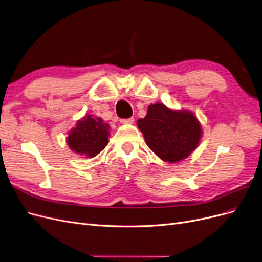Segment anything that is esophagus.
Here are the masks:
<instances>
[{"label": "esophagus", "instance_id": "34e87169", "mask_svg": "<svg viewBox=\"0 0 262 262\" xmlns=\"http://www.w3.org/2000/svg\"><path fill=\"white\" fill-rule=\"evenodd\" d=\"M121 123L123 124H132L134 122V118H128V119H122V120L120 121Z\"/></svg>", "mask_w": 262, "mask_h": 262}]
</instances>
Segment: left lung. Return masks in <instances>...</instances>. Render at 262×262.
I'll list each match as a JSON object with an SVG mask.
<instances>
[{
  "label": "left lung",
  "mask_w": 262,
  "mask_h": 262,
  "mask_svg": "<svg viewBox=\"0 0 262 262\" xmlns=\"http://www.w3.org/2000/svg\"><path fill=\"white\" fill-rule=\"evenodd\" d=\"M146 145L164 162L185 160L198 147L201 123L190 110H176L161 102L149 105L147 114L137 121Z\"/></svg>",
  "instance_id": "8db88e82"
}]
</instances>
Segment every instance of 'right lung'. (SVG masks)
<instances>
[{"mask_svg":"<svg viewBox=\"0 0 262 262\" xmlns=\"http://www.w3.org/2000/svg\"><path fill=\"white\" fill-rule=\"evenodd\" d=\"M109 130V124L105 123L100 117L87 114L69 131L67 144L76 154L95 157L107 146Z\"/></svg>","mask_w":262,"mask_h":262,"instance_id":"add662e5","label":"right lung"}]
</instances>
